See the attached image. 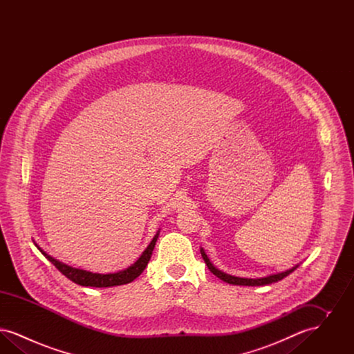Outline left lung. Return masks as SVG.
I'll return each mask as SVG.
<instances>
[{"label": "left lung", "instance_id": "8db88e82", "mask_svg": "<svg viewBox=\"0 0 354 354\" xmlns=\"http://www.w3.org/2000/svg\"><path fill=\"white\" fill-rule=\"evenodd\" d=\"M201 253H202L203 260L205 261L208 270H211L215 276H218L220 280H223V281H225V283H228V284H232V286H268V284H272V283H276V281L283 280L289 273H292L293 270L299 267V266H295L293 268L286 270V272H280V273H276V274H270V276H267V277H260V279H244V277H236V276H231V274H228V273L221 272V270H218V268L209 261L208 256L205 254L203 248H201Z\"/></svg>", "mask_w": 354, "mask_h": 354}]
</instances>
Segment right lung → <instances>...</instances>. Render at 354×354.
<instances>
[{
	"label": "right lung",
	"instance_id": "obj_1",
	"mask_svg": "<svg viewBox=\"0 0 354 354\" xmlns=\"http://www.w3.org/2000/svg\"><path fill=\"white\" fill-rule=\"evenodd\" d=\"M159 231L156 232V235L153 236L151 243L149 244V247L143 251L140 254V257L135 261L133 266H130L126 270H119L115 273H107V274H102V273H93L88 270H80V268H73L68 264H64L61 261H58L57 259L51 257L50 254L45 252L42 248L38 247V244H35V247L41 251V253L50 261L51 264L59 270L62 274H65L68 280H71L73 283L82 286H95V288H107V286H123V284H129L131 281H134L138 276H140V273L145 270L146 266L149 264L150 259H151L152 251L155 247V243L158 240Z\"/></svg>",
	"mask_w": 354,
	"mask_h": 354
}]
</instances>
